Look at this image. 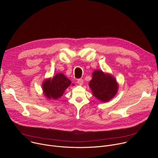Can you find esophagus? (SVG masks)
I'll list each match as a JSON object with an SVG mask.
<instances>
[{
    "mask_svg": "<svg viewBox=\"0 0 158 158\" xmlns=\"http://www.w3.org/2000/svg\"><path fill=\"white\" fill-rule=\"evenodd\" d=\"M77 84H79V85H82V84H83V82H84V81H83L82 79H79L77 81Z\"/></svg>",
    "mask_w": 158,
    "mask_h": 158,
    "instance_id": "esophagus-1",
    "label": "esophagus"
}]
</instances>
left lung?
Masks as SVG:
<instances>
[{
  "mask_svg": "<svg viewBox=\"0 0 158 158\" xmlns=\"http://www.w3.org/2000/svg\"><path fill=\"white\" fill-rule=\"evenodd\" d=\"M89 85L93 95L102 102L111 99L116 94L118 89L116 81L113 77L98 70L93 73V79Z\"/></svg>",
  "mask_w": 158,
  "mask_h": 158,
  "instance_id": "left-lung-1",
  "label": "left lung"
}]
</instances>
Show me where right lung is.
<instances>
[{
  "label": "right lung",
  "mask_w": 158,
  "mask_h": 158,
  "mask_svg": "<svg viewBox=\"0 0 158 158\" xmlns=\"http://www.w3.org/2000/svg\"><path fill=\"white\" fill-rule=\"evenodd\" d=\"M71 84V81L64 74H56L52 79H48L43 83L44 93L49 99H58L62 96L66 88Z\"/></svg>",
  "instance_id": "1"
}]
</instances>
